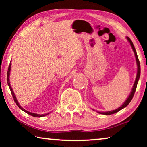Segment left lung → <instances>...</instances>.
<instances>
[{
	"label": "left lung",
	"mask_w": 147,
	"mask_h": 147,
	"mask_svg": "<svg viewBox=\"0 0 147 147\" xmlns=\"http://www.w3.org/2000/svg\"><path fill=\"white\" fill-rule=\"evenodd\" d=\"M126 39L129 42L130 45H131V47L132 48V50H133L134 51V55H135V58H136V64H137V74H136V79H135V81H134V85H133V87H132V91L130 92L129 96H128L127 99L125 102H124V104H122V105L120 106V107L118 108L116 110H111V111H108V112H98V113L100 114H104V115H110V114H114V113H116V112H118V111H120V110L123 109L124 108H125L126 106H127L128 105V104L130 103V101H131L132 98H133V96L134 94V92L136 91V86H137V84H138V80H139L140 78V62H139V60H138V56H137V53H136V49L135 48H134V46L133 45V43H132V42L131 40L129 37H126Z\"/></svg>",
	"instance_id": "1"
}]
</instances>
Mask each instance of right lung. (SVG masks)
<instances>
[{
    "label": "right lung",
    "instance_id": "add662e5",
    "mask_svg": "<svg viewBox=\"0 0 147 147\" xmlns=\"http://www.w3.org/2000/svg\"><path fill=\"white\" fill-rule=\"evenodd\" d=\"M11 63H10L9 69H8V71H7V83H8V85H9V87L10 88V90H11V94H12V96H13V99H14V100H15V103L17 104V105L18 106V107H19L21 110H23V111L25 112L26 113H27L28 114H29V115H31L32 116H34V117H42V116H45L46 115H47V114H49V113H47V114H36V113H32V112L27 111V110H25L23 108L21 107V105H20L19 102H18L17 98H16V96L15 95V93H14L13 90V89H12V87H11V83H10L9 77H10V71H11Z\"/></svg>",
    "mask_w": 147,
    "mask_h": 147
}]
</instances>
